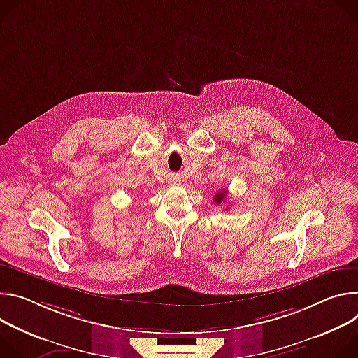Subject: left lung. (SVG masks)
I'll list each match as a JSON object with an SVG mask.
<instances>
[{
    "mask_svg": "<svg viewBox=\"0 0 358 358\" xmlns=\"http://www.w3.org/2000/svg\"><path fill=\"white\" fill-rule=\"evenodd\" d=\"M224 199H226V190L223 189V190L217 192V194L213 197V202H215L216 205H220Z\"/></svg>",
    "mask_w": 358,
    "mask_h": 358,
    "instance_id": "obj_1",
    "label": "left lung"
}]
</instances>
